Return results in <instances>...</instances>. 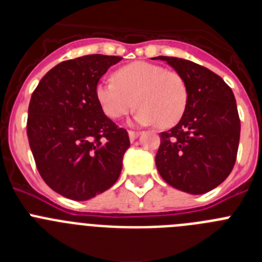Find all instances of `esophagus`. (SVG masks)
Wrapping results in <instances>:
<instances>
[{
    "label": "esophagus",
    "mask_w": 262,
    "mask_h": 262,
    "mask_svg": "<svg viewBox=\"0 0 262 262\" xmlns=\"http://www.w3.org/2000/svg\"><path fill=\"white\" fill-rule=\"evenodd\" d=\"M139 135H140V133H138V131H128V136L131 142H134Z\"/></svg>",
    "instance_id": "obj_1"
}]
</instances>
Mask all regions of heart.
Returning <instances> with one entry per match:
<instances>
[{
	"label": "heart",
	"instance_id": "b5f03b06",
	"mask_svg": "<svg viewBox=\"0 0 262 262\" xmlns=\"http://www.w3.org/2000/svg\"><path fill=\"white\" fill-rule=\"evenodd\" d=\"M114 81L101 80L94 94L99 107L111 119L139 107L134 120L168 128L177 123L187 106L186 82L180 73L147 61H135L115 71Z\"/></svg>",
	"mask_w": 262,
	"mask_h": 262
}]
</instances>
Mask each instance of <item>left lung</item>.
Segmentation results:
<instances>
[{
	"instance_id": "8db88e82",
	"label": "left lung",
	"mask_w": 262,
	"mask_h": 262,
	"mask_svg": "<svg viewBox=\"0 0 262 262\" xmlns=\"http://www.w3.org/2000/svg\"><path fill=\"white\" fill-rule=\"evenodd\" d=\"M164 60L186 82L189 98L173 128L160 134L156 166L178 190L203 194L230 176L240 140V119L232 90L214 72L178 57Z\"/></svg>"
}]
</instances>
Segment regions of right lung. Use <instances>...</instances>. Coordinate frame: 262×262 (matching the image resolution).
<instances>
[{"instance_id":"obj_1","label":"right lung","mask_w":262,"mask_h":262,"mask_svg":"<svg viewBox=\"0 0 262 262\" xmlns=\"http://www.w3.org/2000/svg\"><path fill=\"white\" fill-rule=\"evenodd\" d=\"M120 56L67 60L40 80L31 96L27 138L46 184L69 200L86 201L117 182L128 134L103 114L94 89Z\"/></svg>"}]
</instances>
